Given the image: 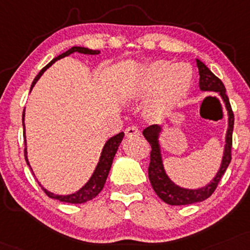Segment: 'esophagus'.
Masks as SVG:
<instances>
[{"instance_id":"34e87169","label":"esophagus","mask_w":250,"mask_h":250,"mask_svg":"<svg viewBox=\"0 0 250 250\" xmlns=\"http://www.w3.org/2000/svg\"><path fill=\"white\" fill-rule=\"evenodd\" d=\"M125 136L127 137H133V136H140L141 135V131L140 129L137 127H134V125H131V127H128L125 129Z\"/></svg>"}]
</instances>
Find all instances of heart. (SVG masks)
Listing matches in <instances>:
<instances>
[{"instance_id": "1", "label": "heart", "mask_w": 250, "mask_h": 250, "mask_svg": "<svg viewBox=\"0 0 250 250\" xmlns=\"http://www.w3.org/2000/svg\"><path fill=\"white\" fill-rule=\"evenodd\" d=\"M191 78L190 65L179 62L170 66L169 62L158 60L146 66L141 76L123 91V99L127 101L141 100L156 91L146 114L150 119H158L176 104L190 85Z\"/></svg>"}]
</instances>
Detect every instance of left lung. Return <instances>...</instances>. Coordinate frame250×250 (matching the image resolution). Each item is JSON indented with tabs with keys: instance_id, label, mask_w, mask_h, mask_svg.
Returning <instances> with one entry per match:
<instances>
[{
	"instance_id": "obj_1",
	"label": "left lung",
	"mask_w": 250,
	"mask_h": 250,
	"mask_svg": "<svg viewBox=\"0 0 250 250\" xmlns=\"http://www.w3.org/2000/svg\"><path fill=\"white\" fill-rule=\"evenodd\" d=\"M197 66L199 70V88L200 91L204 92H215L219 93L221 99L225 102V106L228 112V129L226 133V144H225L224 156H222V161L220 169L218 173L209 184H207L204 188H180L177 184H174L169 178L167 172H165L163 158H162V150L161 144H159V134L162 131L161 125H154L150 127L146 128L143 130L144 137L151 146V152H150V164H149V180L151 183L152 188H154L156 193L164 203L169 204V205H190V204L200 203V201L206 200L213 194L215 191L216 186L219 182L221 180V177L224 176L225 171L227 170L228 165L230 163L231 159V136H233V128H234V114L231 110L229 99L226 94V88L222 81L215 77L212 73L207 66L197 59Z\"/></svg>"
}]
</instances>
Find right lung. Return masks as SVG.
<instances>
[{
	"label": "right lung",
	"instance_id": "add662e5",
	"mask_svg": "<svg viewBox=\"0 0 250 250\" xmlns=\"http://www.w3.org/2000/svg\"><path fill=\"white\" fill-rule=\"evenodd\" d=\"M74 52L83 53V55H99V53H100V51H99V50H91V49H87V47H81V46L71 47V49L66 51V52L62 53V55L56 57V58H53L49 62V64L45 66L43 70L39 72V73L37 74V77L35 78L34 83H32L30 91H31L32 87L35 86V83H37L39 78L42 77V74H43L44 72L46 71L47 68H49L50 66L53 64V62H56L57 60L64 58V57L70 56L71 53H74ZM23 130H24V143H25L24 156H25L26 163H28V165L30 167V163L28 161V152H26L25 125H24V112H23ZM123 136H125V134L119 133L117 135H115V136L110 137L109 140L107 141L106 144H104V149H102L100 159H99V163H98V165H96L94 172H93L92 177L89 178L88 182H87L86 184L83 185L79 191L74 192V193H72V194H67V195H59V194H55V193H52V192L47 191L46 188H44L43 186L39 184V185H41V188H43V191L45 192V193H46L47 197L52 198V199H57L59 201H64V203L83 204V203H86V201H88V200H92L93 198H95L96 195L100 193L102 188H104V183H106V180H107L108 173H109L110 167H112L114 156H115L117 149H119V146H120V143H121V141L123 140ZM30 169H31V167H30Z\"/></svg>",
	"mask_w": 250,
	"mask_h": 250
}]
</instances>
